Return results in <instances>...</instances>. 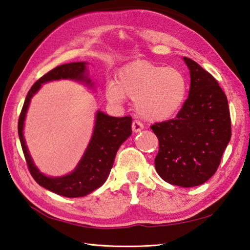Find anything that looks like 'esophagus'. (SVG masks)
<instances>
[{"label":"esophagus","mask_w":250,"mask_h":250,"mask_svg":"<svg viewBox=\"0 0 250 250\" xmlns=\"http://www.w3.org/2000/svg\"><path fill=\"white\" fill-rule=\"evenodd\" d=\"M131 128L134 132H139L144 129V125H142L139 121H134L131 124Z\"/></svg>","instance_id":"1"}]
</instances>
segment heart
Masks as SVG:
<instances>
[{"instance_id": "heart-1", "label": "heart", "mask_w": 250, "mask_h": 250, "mask_svg": "<svg viewBox=\"0 0 250 250\" xmlns=\"http://www.w3.org/2000/svg\"><path fill=\"white\" fill-rule=\"evenodd\" d=\"M187 80L176 68H165L146 60L124 65L116 74L115 83L106 86V98L121 104L124 97L135 99V110L149 122L172 118L185 103Z\"/></svg>"}]
</instances>
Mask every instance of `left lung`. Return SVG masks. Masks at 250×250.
<instances>
[{"mask_svg": "<svg viewBox=\"0 0 250 250\" xmlns=\"http://www.w3.org/2000/svg\"><path fill=\"white\" fill-rule=\"evenodd\" d=\"M189 97L175 119L155 123L160 149L154 164L163 180L183 188L205 183L215 174L231 139L226 94L213 76L190 58Z\"/></svg>", "mask_w": 250, "mask_h": 250, "instance_id": "1", "label": "left lung"}]
</instances>
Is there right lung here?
Here are the masks:
<instances>
[{
	"instance_id": "1",
	"label": "right lung",
	"mask_w": 250,
	"mask_h": 250,
	"mask_svg": "<svg viewBox=\"0 0 250 250\" xmlns=\"http://www.w3.org/2000/svg\"><path fill=\"white\" fill-rule=\"evenodd\" d=\"M86 64L84 61L61 64L38 80L25 97L18 121V135L30 174L41 187L65 197H82L103 186L110 175L119 147L131 135L130 116L114 118L98 110L87 149L72 172L61 177H48L34 165L23 137L24 120L31 98L42 84L52 81L72 80L93 87Z\"/></svg>"
}]
</instances>
